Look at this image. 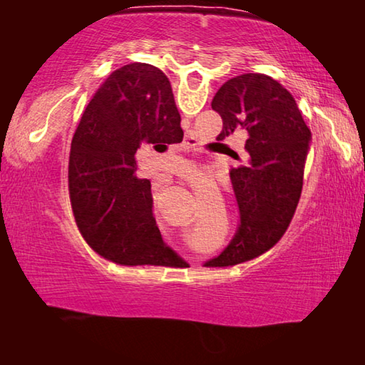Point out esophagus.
Segmentation results:
<instances>
[{
  "label": "esophagus",
  "instance_id": "34e87169",
  "mask_svg": "<svg viewBox=\"0 0 365 365\" xmlns=\"http://www.w3.org/2000/svg\"><path fill=\"white\" fill-rule=\"evenodd\" d=\"M183 146H185V148H187V150H188V148H191V143H185Z\"/></svg>",
  "mask_w": 365,
  "mask_h": 365
}]
</instances>
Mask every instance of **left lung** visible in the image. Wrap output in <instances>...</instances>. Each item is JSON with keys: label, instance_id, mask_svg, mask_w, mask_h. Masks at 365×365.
Here are the masks:
<instances>
[{"label": "left lung", "instance_id": "1", "mask_svg": "<svg viewBox=\"0 0 365 365\" xmlns=\"http://www.w3.org/2000/svg\"><path fill=\"white\" fill-rule=\"evenodd\" d=\"M224 122L217 140L248 133L245 165L230 170L240 224L224 251L205 265L227 267L270 250L298 206L311 130L287 88L264 73H242L211 103Z\"/></svg>", "mask_w": 365, "mask_h": 365}]
</instances>
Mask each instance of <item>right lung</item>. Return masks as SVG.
<instances>
[{
  "label": "right lung",
  "mask_w": 365,
  "mask_h": 365,
  "mask_svg": "<svg viewBox=\"0 0 365 365\" xmlns=\"http://www.w3.org/2000/svg\"><path fill=\"white\" fill-rule=\"evenodd\" d=\"M182 138L170 82L158 67L123 66L98 88L73 133L69 159L72 211L98 255L122 265L178 259L153 219L151 182L137 177L135 154L141 143L160 150Z\"/></svg>",
  "instance_id": "right-lung-1"
}]
</instances>
